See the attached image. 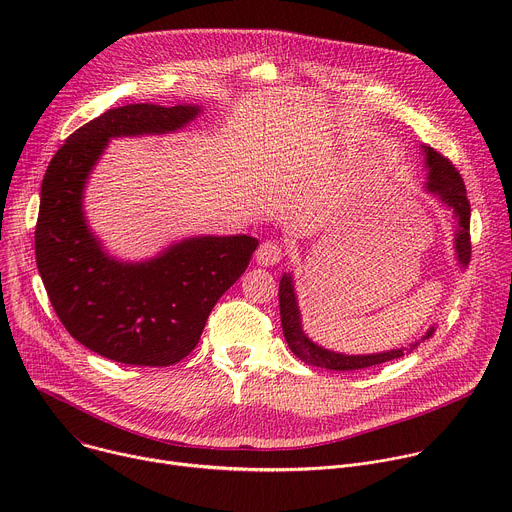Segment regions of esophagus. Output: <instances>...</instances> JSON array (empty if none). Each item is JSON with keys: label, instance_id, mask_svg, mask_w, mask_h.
Returning <instances> with one entry per match:
<instances>
[{"label": "esophagus", "instance_id": "obj_1", "mask_svg": "<svg viewBox=\"0 0 512 512\" xmlns=\"http://www.w3.org/2000/svg\"><path fill=\"white\" fill-rule=\"evenodd\" d=\"M255 257H257V263L263 265V267L275 265V263L283 257V247H281L279 241H271V239H269V241H265V243L259 245Z\"/></svg>", "mask_w": 512, "mask_h": 512}]
</instances>
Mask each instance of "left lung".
<instances>
[{
	"label": "left lung",
	"mask_w": 512,
	"mask_h": 512,
	"mask_svg": "<svg viewBox=\"0 0 512 512\" xmlns=\"http://www.w3.org/2000/svg\"><path fill=\"white\" fill-rule=\"evenodd\" d=\"M425 156H427L425 164L429 168L427 190L437 194L448 206L454 208L458 227H460L456 237L458 259L462 265H468L472 255V243H470V202H468L464 180L456 170V166L440 152H435L433 148H425ZM279 314H281V328H283L287 346L300 360H304L306 364H312V367L330 369V371H358V369H369V367H375V364L403 356V348L381 352V354H338L314 344L302 330L294 283H291V277L285 273L279 281ZM431 332L433 328L423 336V340L429 338ZM415 346L417 342L411 344L409 350H413Z\"/></svg>",
	"instance_id": "1"
}]
</instances>
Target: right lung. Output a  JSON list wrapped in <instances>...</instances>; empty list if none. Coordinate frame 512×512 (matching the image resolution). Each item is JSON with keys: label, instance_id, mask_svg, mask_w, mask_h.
Masks as SVG:
<instances>
[{"label": "right lung", "instance_id": "1", "mask_svg": "<svg viewBox=\"0 0 512 512\" xmlns=\"http://www.w3.org/2000/svg\"><path fill=\"white\" fill-rule=\"evenodd\" d=\"M192 105H125L70 133L42 180L36 265L66 332L93 352L135 367H170L200 340L208 314L245 273L259 241L198 237L148 263L109 259L89 233L83 186L111 137L186 125Z\"/></svg>", "mask_w": 512, "mask_h": 512}]
</instances>
